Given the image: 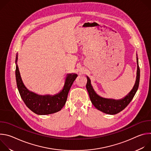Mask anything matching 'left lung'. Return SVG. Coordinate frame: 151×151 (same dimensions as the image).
Listing matches in <instances>:
<instances>
[{
    "instance_id": "left-lung-1",
    "label": "left lung",
    "mask_w": 151,
    "mask_h": 151,
    "mask_svg": "<svg viewBox=\"0 0 151 151\" xmlns=\"http://www.w3.org/2000/svg\"><path fill=\"white\" fill-rule=\"evenodd\" d=\"M137 77L135 85L133 88L126 97L121 100H114V99H107L100 97L94 91L92 86L91 85V81L90 78L87 76V83L86 85V87L88 92L89 96L91 103L98 110L110 115L116 114L128 106V104L131 102L133 99L139 85L140 81V68L139 66L138 58H137Z\"/></svg>"
}]
</instances>
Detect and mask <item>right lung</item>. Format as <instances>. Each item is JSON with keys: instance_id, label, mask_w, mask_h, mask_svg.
Listing matches in <instances>:
<instances>
[{"instance_id": "right-lung-1", "label": "right lung", "mask_w": 151, "mask_h": 151, "mask_svg": "<svg viewBox=\"0 0 151 151\" xmlns=\"http://www.w3.org/2000/svg\"><path fill=\"white\" fill-rule=\"evenodd\" d=\"M17 54L15 76L17 88L21 99L28 108L37 115H48L60 111L66 102L68 93L77 75L75 73L68 75L64 87L58 94L53 96H39L29 91L23 84L17 66Z\"/></svg>"}]
</instances>
